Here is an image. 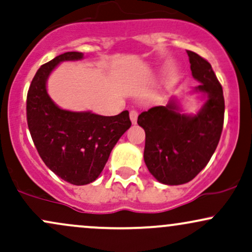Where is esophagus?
I'll use <instances>...</instances> for the list:
<instances>
[{"instance_id":"1","label":"esophagus","mask_w":252,"mask_h":252,"mask_svg":"<svg viewBox=\"0 0 252 252\" xmlns=\"http://www.w3.org/2000/svg\"><path fill=\"white\" fill-rule=\"evenodd\" d=\"M137 116H138V111L137 110L132 109L131 111H130V120H131L132 124H135L136 122H137Z\"/></svg>"}]
</instances>
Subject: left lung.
Listing matches in <instances>:
<instances>
[{
	"instance_id": "8db88e82",
	"label": "left lung",
	"mask_w": 252,
	"mask_h": 252,
	"mask_svg": "<svg viewBox=\"0 0 252 252\" xmlns=\"http://www.w3.org/2000/svg\"><path fill=\"white\" fill-rule=\"evenodd\" d=\"M190 71L207 100L196 115L180 112L176 99L154 106L137 118L146 131L144 162L152 175L164 185H182L194 179L209 163L220 140L225 103L222 88L211 63L187 51Z\"/></svg>"
}]
</instances>
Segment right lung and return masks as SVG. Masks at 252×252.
I'll return each mask as SVG.
<instances>
[{"label":"right lung","instance_id":"right-lung-1","mask_svg":"<svg viewBox=\"0 0 252 252\" xmlns=\"http://www.w3.org/2000/svg\"><path fill=\"white\" fill-rule=\"evenodd\" d=\"M80 59V52H66L43 63L32 80L26 108L40 158L54 174L77 186L96 180L115 144L131 126L128 110L100 116L60 109L51 99L46 83L52 71L62 62Z\"/></svg>","mask_w":252,"mask_h":252}]
</instances>
